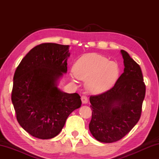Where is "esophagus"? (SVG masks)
I'll use <instances>...</instances> for the list:
<instances>
[{"label":"esophagus","mask_w":159,"mask_h":159,"mask_svg":"<svg viewBox=\"0 0 159 159\" xmlns=\"http://www.w3.org/2000/svg\"><path fill=\"white\" fill-rule=\"evenodd\" d=\"M81 101L83 102V104H87L88 102V99L85 95H83L81 97Z\"/></svg>","instance_id":"34e87169"}]
</instances>
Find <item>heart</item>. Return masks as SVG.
Listing matches in <instances>:
<instances>
[{"label": "heart", "mask_w": 159, "mask_h": 159, "mask_svg": "<svg viewBox=\"0 0 159 159\" xmlns=\"http://www.w3.org/2000/svg\"><path fill=\"white\" fill-rule=\"evenodd\" d=\"M73 72L78 79L85 80V88L90 93L98 94L109 90L116 83L120 67L116 61L90 53L75 62Z\"/></svg>", "instance_id": "heart-1"}]
</instances>
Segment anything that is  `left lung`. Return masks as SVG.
Wrapping results in <instances>:
<instances>
[{
	"label": "left lung",
	"mask_w": 159,
	"mask_h": 159,
	"mask_svg": "<svg viewBox=\"0 0 159 159\" xmlns=\"http://www.w3.org/2000/svg\"><path fill=\"white\" fill-rule=\"evenodd\" d=\"M124 71L114 87L98 95L90 97L92 118L91 134L97 140L111 143L122 139L141 116L146 86L138 64L121 50Z\"/></svg>",
	"instance_id": "8db88e82"
}]
</instances>
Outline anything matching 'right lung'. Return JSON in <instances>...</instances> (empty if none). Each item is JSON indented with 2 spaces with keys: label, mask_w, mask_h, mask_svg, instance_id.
I'll use <instances>...</instances> for the list:
<instances>
[{
  "label": "right lung",
  "mask_w": 159,
  "mask_h": 159,
  "mask_svg": "<svg viewBox=\"0 0 159 159\" xmlns=\"http://www.w3.org/2000/svg\"><path fill=\"white\" fill-rule=\"evenodd\" d=\"M69 45L42 43L29 51L15 72L12 102L21 127L39 139L55 138L81 105L77 93L57 88L67 71Z\"/></svg>",
  "instance_id": "obj_1"
}]
</instances>
